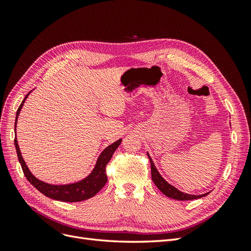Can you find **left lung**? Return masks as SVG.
Masks as SVG:
<instances>
[{
    "label": "left lung",
    "mask_w": 251,
    "mask_h": 251,
    "mask_svg": "<svg viewBox=\"0 0 251 251\" xmlns=\"http://www.w3.org/2000/svg\"><path fill=\"white\" fill-rule=\"evenodd\" d=\"M148 156H149L150 161H151V180H153L155 185L159 188V191L162 192V194L165 195L166 197H169V198H172V199H175V200H179V201H186V200H194V199L202 198V197H205V196L208 195V193H206V194L197 196V195H188V194L180 192L179 189H177L176 187H174L173 185L168 183V182H166L161 177V175L159 174V172L157 171L156 166H155L153 160H151L149 154H148Z\"/></svg>",
    "instance_id": "left-lung-1"
}]
</instances>
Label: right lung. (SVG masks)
<instances>
[{"label":"right lung","mask_w":251,"mask_h":251,"mask_svg":"<svg viewBox=\"0 0 251 251\" xmlns=\"http://www.w3.org/2000/svg\"><path fill=\"white\" fill-rule=\"evenodd\" d=\"M31 92H29L25 96L24 100L22 101L21 105L17 111L16 126H14V130H16V127H17V121H18V117H19V114L21 112V109L23 107V104H24L26 98L28 97V95ZM120 143H121V139L112 143L111 146L105 148L101 151V154L97 159V162L95 164L94 170L87 178H85L81 181L75 182V183H71V184L53 185V184L46 183V182H43L33 176L31 172H30L29 169L27 168L24 159H23V157H22L17 137L14 138V146H16L19 161L21 163L23 173H24L27 180L37 189V191L41 192L46 197H49V198L54 199V200L63 201V202H79V201L87 200V199L92 198L93 196H95L98 192L100 191V189L104 186V184L107 183V181H108L107 174H105V166H107V164L111 160L114 151H116V149L119 147Z\"/></svg>","instance_id":"right-lung-1"}]
</instances>
